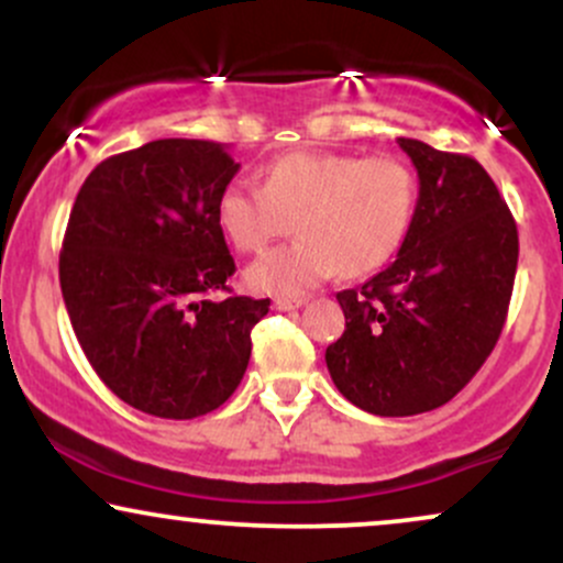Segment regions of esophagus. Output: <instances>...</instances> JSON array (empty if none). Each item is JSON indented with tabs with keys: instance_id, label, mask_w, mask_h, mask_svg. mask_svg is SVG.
<instances>
[{
	"instance_id": "1",
	"label": "esophagus",
	"mask_w": 563,
	"mask_h": 563,
	"mask_svg": "<svg viewBox=\"0 0 563 563\" xmlns=\"http://www.w3.org/2000/svg\"><path fill=\"white\" fill-rule=\"evenodd\" d=\"M303 303H307V299H296V296H275L273 299V307L275 309H280V312H288V309H299V307H303Z\"/></svg>"
}]
</instances>
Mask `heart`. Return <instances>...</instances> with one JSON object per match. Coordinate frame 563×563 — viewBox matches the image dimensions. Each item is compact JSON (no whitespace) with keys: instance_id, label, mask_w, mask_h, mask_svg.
<instances>
[{"instance_id":"1","label":"heart","mask_w":563,"mask_h":563,"mask_svg":"<svg viewBox=\"0 0 563 563\" xmlns=\"http://www.w3.org/2000/svg\"><path fill=\"white\" fill-rule=\"evenodd\" d=\"M418 174L399 156L299 151L275 158L262 187L230 183L217 217L243 254H262L290 230L294 243L249 269V283L269 294H303L341 269L376 273L402 249L418 211Z\"/></svg>"}]
</instances>
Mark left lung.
<instances>
[{
    "label": "left lung",
    "instance_id": "left-lung-1",
    "mask_svg": "<svg viewBox=\"0 0 563 563\" xmlns=\"http://www.w3.org/2000/svg\"><path fill=\"white\" fill-rule=\"evenodd\" d=\"M421 183L397 260L335 294L346 328L325 349L352 405L399 418L450 402L489 357L508 318L519 232L484 166L399 137Z\"/></svg>",
    "mask_w": 563,
    "mask_h": 563
}]
</instances>
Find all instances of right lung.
Returning a JSON list of instances; mask_svg holds the SVG:
<instances>
[{
  "mask_svg": "<svg viewBox=\"0 0 563 563\" xmlns=\"http://www.w3.org/2000/svg\"><path fill=\"white\" fill-rule=\"evenodd\" d=\"M235 164L222 142L153 140L84 179L60 251L70 325L102 384L156 418L230 399L269 299L232 296L217 217ZM224 289L222 302L209 300Z\"/></svg>",
  "mask_w": 563,
  "mask_h": 563,
  "instance_id": "obj_1",
  "label": "right lung"
}]
</instances>
